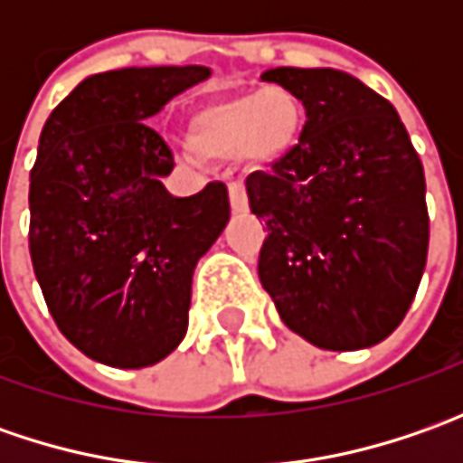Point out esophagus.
Wrapping results in <instances>:
<instances>
[{"label":"esophagus","mask_w":463,"mask_h":463,"mask_svg":"<svg viewBox=\"0 0 463 463\" xmlns=\"http://www.w3.org/2000/svg\"><path fill=\"white\" fill-rule=\"evenodd\" d=\"M229 205H232V211H234V213H241V211H247V208H250L247 190H244L241 183H232V185H229Z\"/></svg>","instance_id":"34e87169"}]
</instances>
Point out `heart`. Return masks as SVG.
<instances>
[{
  "label": "heart",
  "instance_id": "b5f03b06",
  "mask_svg": "<svg viewBox=\"0 0 463 463\" xmlns=\"http://www.w3.org/2000/svg\"><path fill=\"white\" fill-rule=\"evenodd\" d=\"M301 128V102L288 90L270 87L195 108L187 120V138L205 156L232 159L247 152L255 162L273 165L294 152Z\"/></svg>",
  "mask_w": 463,
  "mask_h": 463
}]
</instances>
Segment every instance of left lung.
Returning <instances> with one entry per match:
<instances>
[{
  "mask_svg": "<svg viewBox=\"0 0 463 463\" xmlns=\"http://www.w3.org/2000/svg\"><path fill=\"white\" fill-rule=\"evenodd\" d=\"M301 99L288 156L247 177L265 222L262 288L283 325L322 350H361L400 327L428 260L425 172L394 105L337 69L262 74Z\"/></svg>",
  "mask_w": 463,
  "mask_h": 463,
  "instance_id": "left-lung-1",
  "label": "left lung"
}]
</instances>
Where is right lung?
Returning <instances> with one entry per match:
<instances>
[{
    "label": "right lung",
    "instance_id": "right-lung-1",
    "mask_svg": "<svg viewBox=\"0 0 463 463\" xmlns=\"http://www.w3.org/2000/svg\"><path fill=\"white\" fill-rule=\"evenodd\" d=\"M208 77L205 66L92 74L41 131L30 260L56 327L92 361L144 368L185 337L193 270L229 222V193H167L175 159L149 118Z\"/></svg>",
    "mask_w": 463,
    "mask_h": 463
}]
</instances>
